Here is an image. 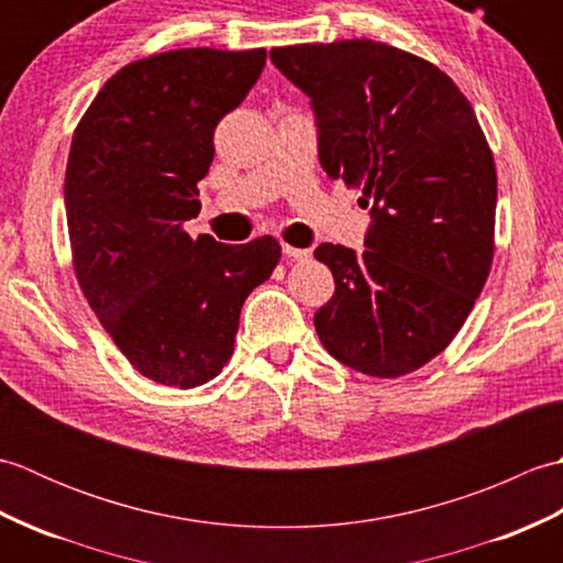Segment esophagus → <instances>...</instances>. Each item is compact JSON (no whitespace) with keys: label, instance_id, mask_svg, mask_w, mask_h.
<instances>
[{"label":"esophagus","instance_id":"34e87169","mask_svg":"<svg viewBox=\"0 0 563 563\" xmlns=\"http://www.w3.org/2000/svg\"><path fill=\"white\" fill-rule=\"evenodd\" d=\"M283 254L288 256V258H295V261L309 258V251L307 249H297V246H290V244H283Z\"/></svg>","mask_w":563,"mask_h":563}]
</instances>
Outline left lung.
<instances>
[{
	"label": "left lung",
	"instance_id": "1",
	"mask_svg": "<svg viewBox=\"0 0 563 563\" xmlns=\"http://www.w3.org/2000/svg\"><path fill=\"white\" fill-rule=\"evenodd\" d=\"M312 101L319 162L361 186L365 251L319 244L336 283L314 329L339 363L401 377L457 336L494 261L496 166L472 103L428 59L353 38L273 47Z\"/></svg>",
	"mask_w": 563,
	"mask_h": 563
}]
</instances>
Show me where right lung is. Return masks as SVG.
Returning a JSON list of instances; mask_svg holds the SVG:
<instances>
[{
    "label": "right lung",
    "mask_w": 563,
    "mask_h": 563,
    "mask_svg": "<svg viewBox=\"0 0 563 563\" xmlns=\"http://www.w3.org/2000/svg\"><path fill=\"white\" fill-rule=\"evenodd\" d=\"M266 51L181 47L103 84L71 135L65 208L71 261L93 314L140 375L190 389L232 357L249 292L280 244L190 239L212 135L261 77Z\"/></svg>",
    "instance_id": "1"
}]
</instances>
